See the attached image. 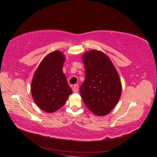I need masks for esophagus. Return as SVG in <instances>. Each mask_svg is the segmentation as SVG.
<instances>
[{
	"instance_id": "obj_1",
	"label": "esophagus",
	"mask_w": 157,
	"mask_h": 157,
	"mask_svg": "<svg viewBox=\"0 0 157 157\" xmlns=\"http://www.w3.org/2000/svg\"><path fill=\"white\" fill-rule=\"evenodd\" d=\"M72 89L73 92H78L79 90V86L78 84H75L73 86Z\"/></svg>"
}]
</instances>
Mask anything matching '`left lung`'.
Here are the masks:
<instances>
[{
    "label": "left lung",
    "mask_w": 157,
    "mask_h": 157,
    "mask_svg": "<svg viewBox=\"0 0 157 157\" xmlns=\"http://www.w3.org/2000/svg\"><path fill=\"white\" fill-rule=\"evenodd\" d=\"M86 78L80 94L88 109L97 116L109 114L119 102L121 83L118 72L105 53L91 50L82 56Z\"/></svg>",
    "instance_id": "left-lung-1"
}]
</instances>
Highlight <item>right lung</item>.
Masks as SVG:
<instances>
[{
    "label": "right lung",
    "mask_w": 157,
    "mask_h": 157,
    "mask_svg": "<svg viewBox=\"0 0 157 157\" xmlns=\"http://www.w3.org/2000/svg\"><path fill=\"white\" fill-rule=\"evenodd\" d=\"M65 59L63 53L59 51L49 53L42 59L33 76L32 96L36 105L44 112L57 111L72 93L63 72Z\"/></svg>",
    "instance_id": "obj_1"
}]
</instances>
